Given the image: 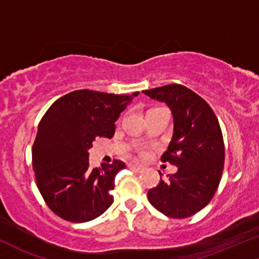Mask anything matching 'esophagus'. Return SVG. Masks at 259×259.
Returning <instances> with one entry per match:
<instances>
[{
  "instance_id": "obj_1",
  "label": "esophagus",
  "mask_w": 259,
  "mask_h": 259,
  "mask_svg": "<svg viewBox=\"0 0 259 259\" xmlns=\"http://www.w3.org/2000/svg\"><path fill=\"white\" fill-rule=\"evenodd\" d=\"M127 167H129L130 169H132V171H134V172H141L143 169V167L141 165H135V163H129V165H127Z\"/></svg>"
}]
</instances>
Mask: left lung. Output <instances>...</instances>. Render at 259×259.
I'll list each match as a JSON object with an SVG mask.
<instances>
[{"instance_id":"obj_1","label":"left lung","mask_w":259,"mask_h":259,"mask_svg":"<svg viewBox=\"0 0 259 259\" xmlns=\"http://www.w3.org/2000/svg\"><path fill=\"white\" fill-rule=\"evenodd\" d=\"M142 93L171 110L173 136L161 161L178 168L168 181L160 179L147 197L166 217L189 218L210 202L220 184L225 163L220 124L207 101L182 84H166Z\"/></svg>"}]
</instances>
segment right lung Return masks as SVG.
Here are the masks:
<instances>
[{
    "label": "right lung",
    "instance_id": "obj_1",
    "mask_svg": "<svg viewBox=\"0 0 259 259\" xmlns=\"http://www.w3.org/2000/svg\"><path fill=\"white\" fill-rule=\"evenodd\" d=\"M139 92L110 94L80 90L55 101L38 125L32 165L35 182L48 207L70 222L100 217L113 203L114 178L125 163L113 160L90 166L88 149L96 137L112 139L114 122Z\"/></svg>",
    "mask_w": 259,
    "mask_h": 259
}]
</instances>
